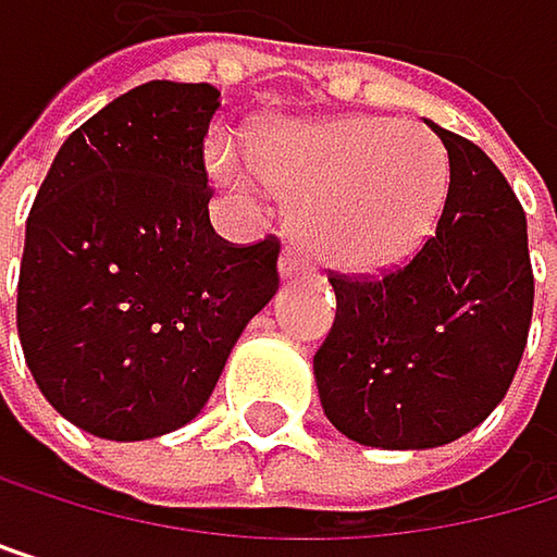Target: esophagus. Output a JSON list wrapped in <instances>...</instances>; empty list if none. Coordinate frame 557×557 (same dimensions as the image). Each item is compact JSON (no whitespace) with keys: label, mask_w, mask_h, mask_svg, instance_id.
Returning a JSON list of instances; mask_svg holds the SVG:
<instances>
[{"label":"esophagus","mask_w":557,"mask_h":557,"mask_svg":"<svg viewBox=\"0 0 557 557\" xmlns=\"http://www.w3.org/2000/svg\"><path fill=\"white\" fill-rule=\"evenodd\" d=\"M304 270H307V263H304L300 250L287 247V250H284V257H281V276H284V281H290V276H300Z\"/></svg>","instance_id":"esophagus-1"}]
</instances>
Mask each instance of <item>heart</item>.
<instances>
[{"label": "heart", "instance_id": "b5f03b06", "mask_svg": "<svg viewBox=\"0 0 557 557\" xmlns=\"http://www.w3.org/2000/svg\"><path fill=\"white\" fill-rule=\"evenodd\" d=\"M210 170L233 189L276 186L297 197L300 240L334 270H381L411 257L447 194L444 146L384 116L281 126L267 133L260 160L220 139Z\"/></svg>", "mask_w": 557, "mask_h": 557}]
</instances>
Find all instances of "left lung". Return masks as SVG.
I'll list each match as a JSON object with an SVG mask.
<instances>
[{
    "label": "left lung",
    "instance_id": "8db88e82",
    "mask_svg": "<svg viewBox=\"0 0 557 557\" xmlns=\"http://www.w3.org/2000/svg\"><path fill=\"white\" fill-rule=\"evenodd\" d=\"M451 163L424 247L384 276H331L337 317L313 354L331 424L357 444L424 451L478 428L521 363L534 276L528 220L484 149L428 123Z\"/></svg>",
    "mask_w": 557,
    "mask_h": 557
}]
</instances>
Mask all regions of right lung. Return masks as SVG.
Returning a JSON list of instances; mask_svg holds the SVG:
<instances>
[{
    "label": "right lung",
    "instance_id": "obj_1",
    "mask_svg": "<svg viewBox=\"0 0 557 557\" xmlns=\"http://www.w3.org/2000/svg\"><path fill=\"white\" fill-rule=\"evenodd\" d=\"M210 83H143L55 153L26 220L15 327L52 408L106 441L194 421L281 287V240L210 226Z\"/></svg>",
    "mask_w": 557,
    "mask_h": 557
}]
</instances>
